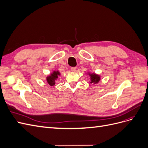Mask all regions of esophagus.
Masks as SVG:
<instances>
[{"instance_id":"esophagus-1","label":"esophagus","mask_w":148,"mask_h":148,"mask_svg":"<svg viewBox=\"0 0 148 148\" xmlns=\"http://www.w3.org/2000/svg\"><path fill=\"white\" fill-rule=\"evenodd\" d=\"M76 70H77V69H76V67H71V70L73 71V72H75V71H76Z\"/></svg>"}]
</instances>
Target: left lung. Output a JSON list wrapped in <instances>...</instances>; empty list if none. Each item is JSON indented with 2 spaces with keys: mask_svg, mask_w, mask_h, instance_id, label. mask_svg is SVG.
<instances>
[{
  "mask_svg": "<svg viewBox=\"0 0 148 148\" xmlns=\"http://www.w3.org/2000/svg\"><path fill=\"white\" fill-rule=\"evenodd\" d=\"M88 75H89V77H90V83L97 84L100 82L101 77L99 75H97L95 73H88Z\"/></svg>",
  "mask_w": 148,
  "mask_h": 148,
  "instance_id": "obj_1",
  "label": "left lung"
}]
</instances>
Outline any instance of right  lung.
<instances>
[{"label":"right lung","instance_id":"obj_1","mask_svg":"<svg viewBox=\"0 0 148 148\" xmlns=\"http://www.w3.org/2000/svg\"><path fill=\"white\" fill-rule=\"evenodd\" d=\"M60 75V72L58 70L53 71L52 73L46 77V80L47 83L51 86H54L56 84V81L57 79L59 76Z\"/></svg>","mask_w":148,"mask_h":148}]
</instances>
